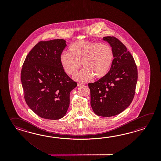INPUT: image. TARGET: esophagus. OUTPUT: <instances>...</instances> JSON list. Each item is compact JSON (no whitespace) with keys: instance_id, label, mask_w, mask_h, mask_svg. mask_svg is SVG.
Instances as JSON below:
<instances>
[{"instance_id":"1","label":"esophagus","mask_w":161,"mask_h":161,"mask_svg":"<svg viewBox=\"0 0 161 161\" xmlns=\"http://www.w3.org/2000/svg\"><path fill=\"white\" fill-rule=\"evenodd\" d=\"M85 85V83H78V86H81Z\"/></svg>"}]
</instances>
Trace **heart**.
Here are the masks:
<instances>
[{"mask_svg":"<svg viewBox=\"0 0 161 161\" xmlns=\"http://www.w3.org/2000/svg\"><path fill=\"white\" fill-rule=\"evenodd\" d=\"M69 53L60 56L63 69L69 75H74L81 67H84L74 77L76 80L86 82L92 78L100 79L108 73L113 63L114 53L109 45L90 41H78L69 48Z\"/></svg>","mask_w":161,"mask_h":161,"instance_id":"1","label":"heart"}]
</instances>
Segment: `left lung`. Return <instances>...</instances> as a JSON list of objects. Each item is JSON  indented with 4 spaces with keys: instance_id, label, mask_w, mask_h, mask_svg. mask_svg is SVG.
Segmentation results:
<instances>
[{
    "instance_id": "1",
    "label": "left lung",
    "mask_w": 161,
    "mask_h": 161,
    "mask_svg": "<svg viewBox=\"0 0 161 161\" xmlns=\"http://www.w3.org/2000/svg\"><path fill=\"white\" fill-rule=\"evenodd\" d=\"M103 40L112 48L114 58L106 75L88 84L90 104L97 115L114 116L127 109L133 100L137 69L133 56L120 40L110 36L103 38Z\"/></svg>"
}]
</instances>
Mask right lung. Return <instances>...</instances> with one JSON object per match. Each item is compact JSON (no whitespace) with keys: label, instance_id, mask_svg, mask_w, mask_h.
<instances>
[{"label":"right lung","instance_id":"1","mask_svg":"<svg viewBox=\"0 0 161 161\" xmlns=\"http://www.w3.org/2000/svg\"><path fill=\"white\" fill-rule=\"evenodd\" d=\"M66 46L63 39L40 41L29 53L22 66L21 80L25 101L43 119L58 120L64 116L70 92L77 86L60 62Z\"/></svg>","mask_w":161,"mask_h":161}]
</instances>
